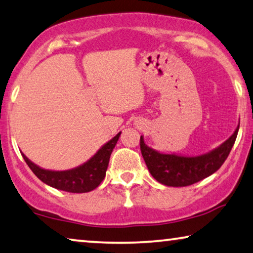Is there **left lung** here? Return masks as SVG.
Instances as JSON below:
<instances>
[{
    "label": "left lung",
    "instance_id": "1",
    "mask_svg": "<svg viewBox=\"0 0 253 253\" xmlns=\"http://www.w3.org/2000/svg\"><path fill=\"white\" fill-rule=\"evenodd\" d=\"M238 125L234 133L225 142L214 150L197 156L166 154L153 150L144 142L141 136V152L150 173L156 181L169 187H186L210 177L225 162L234 145L239 131Z\"/></svg>",
    "mask_w": 253,
    "mask_h": 253
}]
</instances>
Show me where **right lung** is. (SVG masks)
<instances>
[{
  "instance_id": "1",
  "label": "right lung",
  "mask_w": 253,
  "mask_h": 253,
  "mask_svg": "<svg viewBox=\"0 0 253 253\" xmlns=\"http://www.w3.org/2000/svg\"><path fill=\"white\" fill-rule=\"evenodd\" d=\"M122 131L101 146L90 160L84 162L81 166L74 169L65 171H53L42 169L33 161H30L27 156L22 153L28 167L48 186L56 188L58 190L81 194V192H89L97 188L106 177V171L109 164L110 155L117 144Z\"/></svg>"
}]
</instances>
